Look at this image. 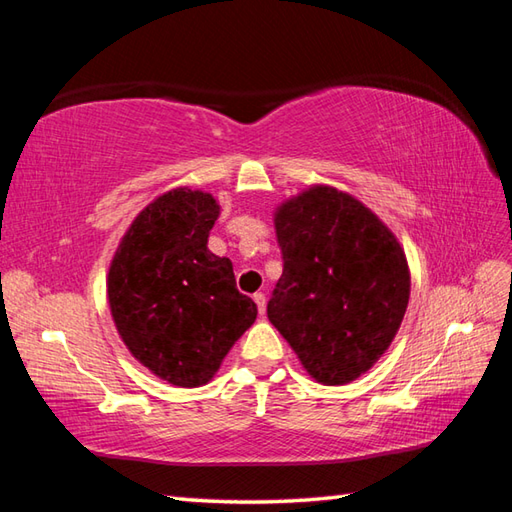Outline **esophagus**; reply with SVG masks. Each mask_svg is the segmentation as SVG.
<instances>
[{"label": "esophagus", "mask_w": 512, "mask_h": 512, "mask_svg": "<svg viewBox=\"0 0 512 512\" xmlns=\"http://www.w3.org/2000/svg\"><path fill=\"white\" fill-rule=\"evenodd\" d=\"M253 299H255V303H257L259 314H264V312H266V295H264V292H255Z\"/></svg>", "instance_id": "34e87169"}]
</instances>
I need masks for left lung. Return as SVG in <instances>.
Returning a JSON list of instances; mask_svg holds the SVG:
<instances>
[{
  "instance_id": "1",
  "label": "left lung",
  "mask_w": 512,
  "mask_h": 512,
  "mask_svg": "<svg viewBox=\"0 0 512 512\" xmlns=\"http://www.w3.org/2000/svg\"><path fill=\"white\" fill-rule=\"evenodd\" d=\"M275 233L284 273L270 323L317 383H352L389 350L407 312L405 250L372 209L328 184L281 202Z\"/></svg>"
}]
</instances>
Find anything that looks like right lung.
<instances>
[{
    "label": "right lung",
    "instance_id": "1",
    "mask_svg": "<svg viewBox=\"0 0 512 512\" xmlns=\"http://www.w3.org/2000/svg\"><path fill=\"white\" fill-rule=\"evenodd\" d=\"M220 217L211 193L178 187L140 211L107 273V301L127 350L176 387L206 385L257 319L233 264L206 242Z\"/></svg>",
    "mask_w": 512,
    "mask_h": 512
}]
</instances>
